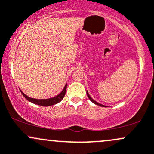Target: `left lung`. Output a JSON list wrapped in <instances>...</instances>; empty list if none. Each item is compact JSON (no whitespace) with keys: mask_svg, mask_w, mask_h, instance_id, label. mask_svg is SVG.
I'll return each instance as SVG.
<instances>
[{"mask_svg":"<svg viewBox=\"0 0 154 154\" xmlns=\"http://www.w3.org/2000/svg\"><path fill=\"white\" fill-rule=\"evenodd\" d=\"M87 95H88V98H89V99H90V100H91V101H92V102H93V103L96 104V105L100 106H103V107H106V106H105L102 105V104H100V103H98V102H96V101H95V100H93V98H91V96H90L89 93H88V91H87Z\"/></svg>","mask_w":154,"mask_h":154,"instance_id":"obj_1","label":"left lung"}]
</instances>
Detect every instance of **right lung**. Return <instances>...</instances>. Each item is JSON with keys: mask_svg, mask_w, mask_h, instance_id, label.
<instances>
[{"mask_svg": "<svg viewBox=\"0 0 154 154\" xmlns=\"http://www.w3.org/2000/svg\"><path fill=\"white\" fill-rule=\"evenodd\" d=\"M66 86L67 85L66 84L65 87L63 88V91H61V93L58 95L57 96H55L54 98H48V99H35V98H29V97H28L27 95L24 94L22 91H20L21 93H22V95L24 96V98H25L27 100H29V101L32 102V103L37 104V105L42 106H52V105H54V104L59 103V102L63 99V97H64L65 95V93H66Z\"/></svg>", "mask_w": 154, "mask_h": 154, "instance_id": "right-lung-1", "label": "right lung"}]
</instances>
